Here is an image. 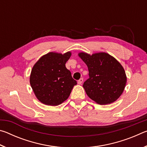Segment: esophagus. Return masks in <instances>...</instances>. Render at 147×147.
Instances as JSON below:
<instances>
[{
    "instance_id": "esophagus-1",
    "label": "esophagus",
    "mask_w": 147,
    "mask_h": 147,
    "mask_svg": "<svg viewBox=\"0 0 147 147\" xmlns=\"http://www.w3.org/2000/svg\"><path fill=\"white\" fill-rule=\"evenodd\" d=\"M82 82H83V78H80L78 80V84H80V85L82 84Z\"/></svg>"
}]
</instances>
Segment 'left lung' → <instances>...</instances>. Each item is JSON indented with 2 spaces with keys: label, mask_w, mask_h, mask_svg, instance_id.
Segmentation results:
<instances>
[{
  "label": "left lung",
  "mask_w": 147,
  "mask_h": 147,
  "mask_svg": "<svg viewBox=\"0 0 147 147\" xmlns=\"http://www.w3.org/2000/svg\"><path fill=\"white\" fill-rule=\"evenodd\" d=\"M78 56L88 67L89 78L84 82L83 88L89 97L102 105L117 100L127 79L121 63L106 53L92 55L80 53Z\"/></svg>",
  "instance_id": "8db88e82"
}]
</instances>
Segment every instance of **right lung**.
<instances>
[{
	"label": "right lung",
	"instance_id": "obj_1",
	"mask_svg": "<svg viewBox=\"0 0 147 147\" xmlns=\"http://www.w3.org/2000/svg\"><path fill=\"white\" fill-rule=\"evenodd\" d=\"M71 52L49 53L41 57L32 69L30 83L37 98L44 104L58 106L70 95L77 82L65 63Z\"/></svg>",
	"mask_w": 147,
	"mask_h": 147
}]
</instances>
